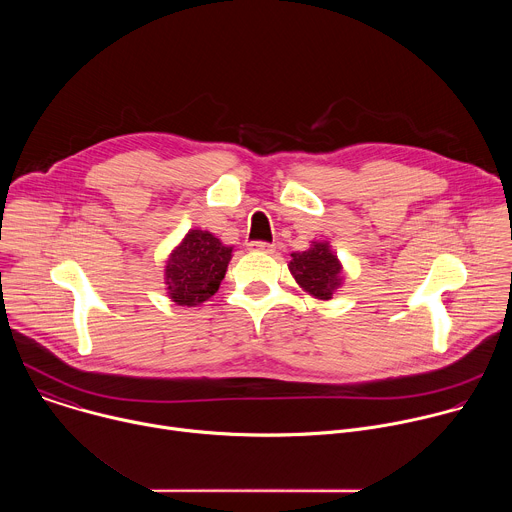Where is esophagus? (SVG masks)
Wrapping results in <instances>:
<instances>
[{
    "label": "esophagus",
    "instance_id": "obj_1",
    "mask_svg": "<svg viewBox=\"0 0 512 512\" xmlns=\"http://www.w3.org/2000/svg\"><path fill=\"white\" fill-rule=\"evenodd\" d=\"M247 247L251 251H261V253H273L275 251V245L267 243V241H251V243H247Z\"/></svg>",
    "mask_w": 512,
    "mask_h": 512
}]
</instances>
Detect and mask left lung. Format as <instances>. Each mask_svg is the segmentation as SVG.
<instances>
[{
	"instance_id": "obj_1",
	"label": "left lung",
	"mask_w": 512,
	"mask_h": 512,
	"mask_svg": "<svg viewBox=\"0 0 512 512\" xmlns=\"http://www.w3.org/2000/svg\"><path fill=\"white\" fill-rule=\"evenodd\" d=\"M340 263L326 243H314L308 251L291 253L289 271L296 281L320 300H330L340 285Z\"/></svg>"
}]
</instances>
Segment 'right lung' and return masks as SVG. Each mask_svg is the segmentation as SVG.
Instances as JSON below:
<instances>
[{
	"instance_id": "1",
	"label": "right lung",
	"mask_w": 512,
	"mask_h": 512,
	"mask_svg": "<svg viewBox=\"0 0 512 512\" xmlns=\"http://www.w3.org/2000/svg\"><path fill=\"white\" fill-rule=\"evenodd\" d=\"M231 251L206 231H190L166 265L170 298L180 306H196L212 298L225 277Z\"/></svg>"
}]
</instances>
